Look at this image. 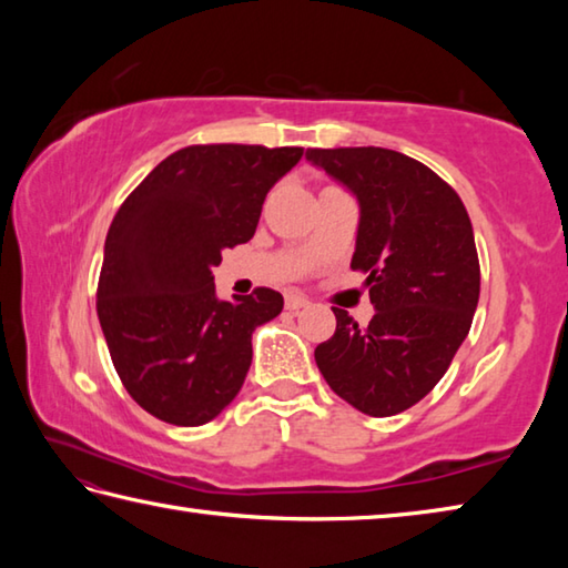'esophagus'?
Masks as SVG:
<instances>
[{"mask_svg": "<svg viewBox=\"0 0 568 568\" xmlns=\"http://www.w3.org/2000/svg\"><path fill=\"white\" fill-rule=\"evenodd\" d=\"M307 305H311V303H307L303 295H287V297H285V307H287V311H291V313L303 311V307H307Z\"/></svg>", "mask_w": 568, "mask_h": 568, "instance_id": "1", "label": "esophagus"}]
</instances>
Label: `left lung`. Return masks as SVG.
I'll return each instance as SVG.
<instances>
[{
    "label": "left lung",
    "instance_id": "1",
    "mask_svg": "<svg viewBox=\"0 0 568 568\" xmlns=\"http://www.w3.org/2000/svg\"><path fill=\"white\" fill-rule=\"evenodd\" d=\"M358 200L353 271L368 273L371 323L333 307L315 348L328 386L365 416H396L434 390L474 321L480 271L460 197L434 170L386 148L307 150Z\"/></svg>",
    "mask_w": 568,
    "mask_h": 568
}]
</instances>
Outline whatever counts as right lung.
<instances>
[{
    "instance_id": "1",
    "label": "right lung",
    "mask_w": 568,
    "mask_h": 568,
    "mask_svg": "<svg viewBox=\"0 0 568 568\" xmlns=\"http://www.w3.org/2000/svg\"><path fill=\"white\" fill-rule=\"evenodd\" d=\"M301 148L192 145L172 152L114 215L98 285V315L132 400L172 426H203L237 396L253 331L283 295L220 301L213 267L255 235L265 195Z\"/></svg>"
}]
</instances>
